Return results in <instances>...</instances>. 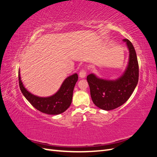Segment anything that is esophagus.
I'll return each instance as SVG.
<instances>
[{"mask_svg":"<svg viewBox=\"0 0 157 157\" xmlns=\"http://www.w3.org/2000/svg\"><path fill=\"white\" fill-rule=\"evenodd\" d=\"M86 71L85 70H81L80 71V73H79V77L81 78H85V77H86Z\"/></svg>","mask_w":157,"mask_h":157,"instance_id":"34e87169","label":"esophagus"}]
</instances>
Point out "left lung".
Here are the masks:
<instances>
[{
  "instance_id": "8db88e82",
  "label": "left lung",
  "mask_w": 157,
  "mask_h": 157,
  "mask_svg": "<svg viewBox=\"0 0 157 157\" xmlns=\"http://www.w3.org/2000/svg\"><path fill=\"white\" fill-rule=\"evenodd\" d=\"M123 41L129 51V58L126 67L119 77L109 80L99 78L94 73L87 76L92 101L103 110H113L123 105L138 82L139 66L134 47L128 39H123Z\"/></svg>"
}]
</instances>
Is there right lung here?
I'll list each match as a JSON object with an SVG mask.
<instances>
[{
	"mask_svg": "<svg viewBox=\"0 0 157 157\" xmlns=\"http://www.w3.org/2000/svg\"><path fill=\"white\" fill-rule=\"evenodd\" d=\"M77 80L78 75L74 73L63 80L54 94L48 97H40L28 91L22 82L19 70V84L23 95L37 110L48 115H59L69 107L72 102L74 87Z\"/></svg>",
	"mask_w": 157,
	"mask_h": 157,
	"instance_id": "add662e5",
	"label": "right lung"
}]
</instances>
